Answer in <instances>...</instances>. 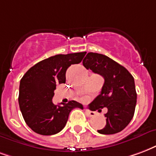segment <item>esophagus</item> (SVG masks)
Masks as SVG:
<instances>
[{
    "instance_id": "obj_1",
    "label": "esophagus",
    "mask_w": 156,
    "mask_h": 156,
    "mask_svg": "<svg viewBox=\"0 0 156 156\" xmlns=\"http://www.w3.org/2000/svg\"><path fill=\"white\" fill-rule=\"evenodd\" d=\"M85 113L87 115V116H94L96 115L95 112H92V111L88 110V109H85Z\"/></svg>"
}]
</instances>
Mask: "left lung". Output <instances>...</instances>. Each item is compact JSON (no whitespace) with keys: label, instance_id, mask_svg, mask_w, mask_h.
I'll use <instances>...</instances> for the list:
<instances>
[{"label":"left lung","instance_id":"left-lung-1","mask_svg":"<svg viewBox=\"0 0 156 156\" xmlns=\"http://www.w3.org/2000/svg\"><path fill=\"white\" fill-rule=\"evenodd\" d=\"M83 64L104 78L101 93L90 103V107L99 112L103 107L107 109L105 114L107 123L102 129L98 130V133L112 135L122 131L132 119L136 105L132 75L116 61L98 53H87Z\"/></svg>","mask_w":156,"mask_h":156}]
</instances>
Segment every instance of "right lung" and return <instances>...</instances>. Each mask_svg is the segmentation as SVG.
Returning <instances> with one entry per match:
<instances>
[{
    "instance_id": "obj_1",
    "label": "right lung",
    "mask_w": 156,
    "mask_h": 156,
    "mask_svg": "<svg viewBox=\"0 0 156 156\" xmlns=\"http://www.w3.org/2000/svg\"><path fill=\"white\" fill-rule=\"evenodd\" d=\"M86 52L57 55L31 67L20 80L19 106L25 122L34 132L43 136L58 133L66 125L70 112L81 103L69 101L55 105L52 98L58 84L65 83L66 71L72 64L79 63Z\"/></svg>"
}]
</instances>
